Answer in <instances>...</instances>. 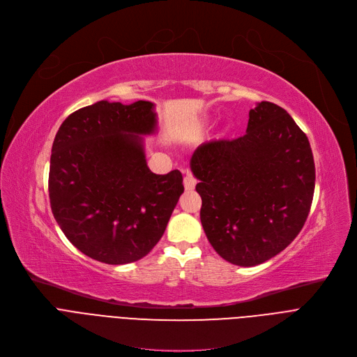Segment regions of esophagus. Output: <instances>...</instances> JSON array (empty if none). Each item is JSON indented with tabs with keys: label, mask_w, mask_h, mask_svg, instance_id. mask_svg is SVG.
Listing matches in <instances>:
<instances>
[{
	"label": "esophagus",
	"mask_w": 357,
	"mask_h": 357,
	"mask_svg": "<svg viewBox=\"0 0 357 357\" xmlns=\"http://www.w3.org/2000/svg\"><path fill=\"white\" fill-rule=\"evenodd\" d=\"M183 185H185L186 191H192V189L195 188L197 179H195V176H194L191 172H186V175H185V178H183Z\"/></svg>",
	"instance_id": "1"
}]
</instances>
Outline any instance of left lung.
Returning <instances> with one entry per match:
<instances>
[{
    "label": "left lung",
    "instance_id": "1",
    "mask_svg": "<svg viewBox=\"0 0 357 357\" xmlns=\"http://www.w3.org/2000/svg\"><path fill=\"white\" fill-rule=\"evenodd\" d=\"M191 169L199 179L206 238L228 263H264L304 227L314 194V159L305 133L282 107L258 103L244 136L205 142Z\"/></svg>",
    "mask_w": 357,
    "mask_h": 357
}]
</instances>
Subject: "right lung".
<instances>
[{"mask_svg":"<svg viewBox=\"0 0 357 357\" xmlns=\"http://www.w3.org/2000/svg\"><path fill=\"white\" fill-rule=\"evenodd\" d=\"M153 103L106 100L61 123L52 148L49 195L67 240L106 264L144 258L158 244L183 192L182 174L148 168L139 135L155 132Z\"/></svg>","mask_w":357,"mask_h":357,"instance_id":"right-lung-1","label":"right lung"}]
</instances>
